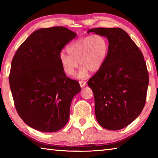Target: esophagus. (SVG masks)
Masks as SVG:
<instances>
[{
	"mask_svg": "<svg viewBox=\"0 0 158 158\" xmlns=\"http://www.w3.org/2000/svg\"><path fill=\"white\" fill-rule=\"evenodd\" d=\"M79 84H80V86H81V88H83L84 86H85V84H86V82L84 81H80Z\"/></svg>",
	"mask_w": 158,
	"mask_h": 158,
	"instance_id": "esophagus-1",
	"label": "esophagus"
}]
</instances>
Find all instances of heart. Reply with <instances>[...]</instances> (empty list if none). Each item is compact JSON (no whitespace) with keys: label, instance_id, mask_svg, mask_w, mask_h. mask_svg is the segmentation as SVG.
<instances>
[{"label":"heart","instance_id":"obj_1","mask_svg":"<svg viewBox=\"0 0 158 158\" xmlns=\"http://www.w3.org/2000/svg\"><path fill=\"white\" fill-rule=\"evenodd\" d=\"M68 53L61 52L59 60L66 74L72 76L75 73L79 62L81 68L78 77L84 78L89 70L96 73L102 68L107 57L109 42L105 37L100 34L83 37L69 45Z\"/></svg>","mask_w":158,"mask_h":158}]
</instances>
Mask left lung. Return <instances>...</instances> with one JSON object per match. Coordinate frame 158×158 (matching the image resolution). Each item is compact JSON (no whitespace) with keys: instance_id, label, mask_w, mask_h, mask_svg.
Returning <instances> with one entry per match:
<instances>
[{"instance_id":"1","label":"left lung","mask_w":158,"mask_h":158,"mask_svg":"<svg viewBox=\"0 0 158 158\" xmlns=\"http://www.w3.org/2000/svg\"><path fill=\"white\" fill-rule=\"evenodd\" d=\"M87 33L102 35L109 42L105 64L88 81L94 95L96 119L105 129H123L145 105L149 79L143 56L121 28H91Z\"/></svg>"}]
</instances>
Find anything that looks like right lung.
Here are the masks:
<instances>
[{
	"label": "right lung",
	"mask_w": 158,
	"mask_h": 158,
	"mask_svg": "<svg viewBox=\"0 0 158 158\" xmlns=\"http://www.w3.org/2000/svg\"><path fill=\"white\" fill-rule=\"evenodd\" d=\"M76 36L63 26L38 29L13 57L9 81L15 107L23 122L35 130L57 132L69 121L72 100L81 87L66 77L59 54Z\"/></svg>",
	"instance_id": "1"
}]
</instances>
